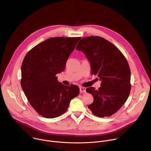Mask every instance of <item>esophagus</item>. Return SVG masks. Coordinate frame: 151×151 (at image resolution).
I'll use <instances>...</instances> for the list:
<instances>
[{
  "mask_svg": "<svg viewBox=\"0 0 151 151\" xmlns=\"http://www.w3.org/2000/svg\"><path fill=\"white\" fill-rule=\"evenodd\" d=\"M79 90H80V93H85L86 92V89L84 87H80L79 88Z\"/></svg>",
  "mask_w": 151,
  "mask_h": 151,
  "instance_id": "esophagus-1",
  "label": "esophagus"
}]
</instances>
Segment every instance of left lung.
<instances>
[{"label": "left lung", "instance_id": "8db88e82", "mask_svg": "<svg viewBox=\"0 0 151 151\" xmlns=\"http://www.w3.org/2000/svg\"><path fill=\"white\" fill-rule=\"evenodd\" d=\"M76 50L89 60L91 74L101 81L98 90L89 87L86 91L94 97L88 108L97 116H111L127 101L131 90L130 69L127 59L109 41L100 36L81 39Z\"/></svg>", "mask_w": 151, "mask_h": 151}]
</instances>
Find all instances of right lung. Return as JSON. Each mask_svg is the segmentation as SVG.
Listing matches in <instances>:
<instances>
[{
	"mask_svg": "<svg viewBox=\"0 0 151 151\" xmlns=\"http://www.w3.org/2000/svg\"><path fill=\"white\" fill-rule=\"evenodd\" d=\"M80 39H48L31 49L23 61L21 87L33 108L46 118L63 114L79 93L76 85H64L55 75L65 69L68 58Z\"/></svg>",
	"mask_w": 151,
	"mask_h": 151,
	"instance_id": "add662e5",
	"label": "right lung"
}]
</instances>
